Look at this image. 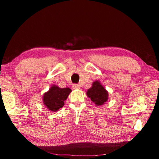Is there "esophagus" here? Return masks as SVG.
I'll return each instance as SVG.
<instances>
[{
    "label": "esophagus",
    "mask_w": 159,
    "mask_h": 159,
    "mask_svg": "<svg viewBox=\"0 0 159 159\" xmlns=\"http://www.w3.org/2000/svg\"><path fill=\"white\" fill-rule=\"evenodd\" d=\"M72 87H73L74 89H79V88H80V85H79V84H74L73 86H72Z\"/></svg>",
    "instance_id": "1"
}]
</instances>
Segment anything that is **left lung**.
I'll use <instances>...</instances> for the list:
<instances>
[{
    "instance_id": "8db88e82",
    "label": "left lung",
    "mask_w": 159,
    "mask_h": 159,
    "mask_svg": "<svg viewBox=\"0 0 159 159\" xmlns=\"http://www.w3.org/2000/svg\"><path fill=\"white\" fill-rule=\"evenodd\" d=\"M87 95L98 106L104 104L108 99V93L98 80L93 82L92 88L88 90Z\"/></svg>"
}]
</instances>
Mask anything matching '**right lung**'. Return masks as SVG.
<instances>
[{
  "label": "right lung",
  "instance_id": "right-lung-1",
  "mask_svg": "<svg viewBox=\"0 0 159 159\" xmlns=\"http://www.w3.org/2000/svg\"><path fill=\"white\" fill-rule=\"evenodd\" d=\"M71 90L69 88H60L52 85L43 95V103L50 111H56L64 105V101L68 98Z\"/></svg>",
  "mask_w": 159,
  "mask_h": 159
}]
</instances>
